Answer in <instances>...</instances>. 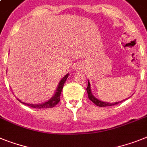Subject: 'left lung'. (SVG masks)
I'll list each match as a JSON object with an SVG mask.
<instances>
[{
    "mask_svg": "<svg viewBox=\"0 0 147 147\" xmlns=\"http://www.w3.org/2000/svg\"><path fill=\"white\" fill-rule=\"evenodd\" d=\"M87 94H88V97L90 98V100L92 101L93 103H94L96 105L98 106V107H107V106H113V105H117L120 102H123V101L125 100H123V101H120V102H103V101H101L99 99H98L97 98L93 96V94L92 93V91H91V85L90 83V81L88 80V85H87ZM127 99V98H126Z\"/></svg>",
    "mask_w": 147,
    "mask_h": 147,
    "instance_id": "8db88e82",
    "label": "left lung"
}]
</instances>
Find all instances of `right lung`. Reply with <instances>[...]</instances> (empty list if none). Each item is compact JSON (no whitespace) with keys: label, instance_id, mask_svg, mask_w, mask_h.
<instances>
[{"label":"right lung","instance_id":"add662e5","mask_svg":"<svg viewBox=\"0 0 147 147\" xmlns=\"http://www.w3.org/2000/svg\"><path fill=\"white\" fill-rule=\"evenodd\" d=\"M69 77V74H66V76L63 78L62 79L60 80V82H59L58 85H57V87L56 89V91H55V94L50 99H49L48 101L45 102H42V103H40V104H30V103H26V102H22L20 99L18 100L22 103V104L30 106L31 108H54L55 105H56L59 102H60V93L62 92L63 87L64 83L66 82L67 78Z\"/></svg>","mask_w":147,"mask_h":147}]
</instances>
